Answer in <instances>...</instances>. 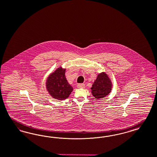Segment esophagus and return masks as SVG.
<instances>
[{
  "instance_id": "34e87169",
  "label": "esophagus",
  "mask_w": 157,
  "mask_h": 157,
  "mask_svg": "<svg viewBox=\"0 0 157 157\" xmlns=\"http://www.w3.org/2000/svg\"><path fill=\"white\" fill-rule=\"evenodd\" d=\"M77 87L78 88H85V85L84 83H78L77 85Z\"/></svg>"
}]
</instances>
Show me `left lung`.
<instances>
[{"instance_id": "obj_1", "label": "left lung", "mask_w": 157, "mask_h": 157, "mask_svg": "<svg viewBox=\"0 0 157 157\" xmlns=\"http://www.w3.org/2000/svg\"><path fill=\"white\" fill-rule=\"evenodd\" d=\"M112 85L107 75L103 72L98 74L96 80L92 85L93 96L98 99L105 98L111 90Z\"/></svg>"}]
</instances>
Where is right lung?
Here are the masks:
<instances>
[{
    "label": "right lung",
    "mask_w": 157,
    "mask_h": 157,
    "mask_svg": "<svg viewBox=\"0 0 157 157\" xmlns=\"http://www.w3.org/2000/svg\"><path fill=\"white\" fill-rule=\"evenodd\" d=\"M65 71L61 67L58 68L49 76L46 82V88L49 94L59 100L67 98L73 90L66 79Z\"/></svg>",
    "instance_id": "right-lung-1"
}]
</instances>
